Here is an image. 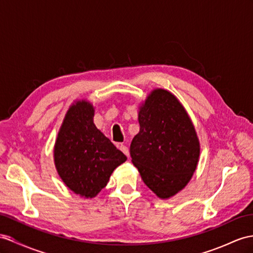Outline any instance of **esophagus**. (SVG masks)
<instances>
[{"label": "esophagus", "instance_id": "34e87169", "mask_svg": "<svg viewBox=\"0 0 253 253\" xmlns=\"http://www.w3.org/2000/svg\"><path fill=\"white\" fill-rule=\"evenodd\" d=\"M120 150L124 153L126 156H129V150H128V147L126 146V145H124V144H121L120 145Z\"/></svg>", "mask_w": 253, "mask_h": 253}]
</instances>
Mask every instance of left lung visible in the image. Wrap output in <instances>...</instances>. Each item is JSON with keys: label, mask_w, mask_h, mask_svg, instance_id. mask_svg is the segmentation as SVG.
Instances as JSON below:
<instances>
[{"label": "left lung", "mask_w": 253, "mask_h": 253, "mask_svg": "<svg viewBox=\"0 0 253 253\" xmlns=\"http://www.w3.org/2000/svg\"><path fill=\"white\" fill-rule=\"evenodd\" d=\"M139 124L130 144L132 164L148 188L159 198H170L196 171L200 155L196 130L176 97L160 88L140 108Z\"/></svg>", "instance_id": "obj_1"}]
</instances>
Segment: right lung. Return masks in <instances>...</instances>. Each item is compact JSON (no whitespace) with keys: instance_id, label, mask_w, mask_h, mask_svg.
Instances as JSON below:
<instances>
[{"instance_id":"1","label":"right lung","mask_w":253,"mask_h":253,"mask_svg":"<svg viewBox=\"0 0 253 253\" xmlns=\"http://www.w3.org/2000/svg\"><path fill=\"white\" fill-rule=\"evenodd\" d=\"M94 109L78 101L68 110L57 134L54 161L61 178L70 190L93 198L108 184L116 167L127 157L96 128Z\"/></svg>"}]
</instances>
